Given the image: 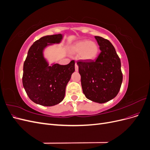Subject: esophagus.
I'll return each mask as SVG.
<instances>
[{
  "label": "esophagus",
  "instance_id": "1",
  "mask_svg": "<svg viewBox=\"0 0 150 150\" xmlns=\"http://www.w3.org/2000/svg\"><path fill=\"white\" fill-rule=\"evenodd\" d=\"M75 70L76 71H78V66L77 64V63H75Z\"/></svg>",
  "mask_w": 150,
  "mask_h": 150
}]
</instances>
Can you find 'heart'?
I'll use <instances>...</instances> for the list:
<instances>
[{
    "instance_id": "heart-1",
    "label": "heart",
    "mask_w": 150,
    "mask_h": 150,
    "mask_svg": "<svg viewBox=\"0 0 150 150\" xmlns=\"http://www.w3.org/2000/svg\"><path fill=\"white\" fill-rule=\"evenodd\" d=\"M72 52L80 54L83 60L91 61L96 57L98 48L97 45L88 40H83L76 43L71 48Z\"/></svg>"
}]
</instances>
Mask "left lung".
Instances as JSON below:
<instances>
[{"mask_svg": "<svg viewBox=\"0 0 150 150\" xmlns=\"http://www.w3.org/2000/svg\"><path fill=\"white\" fill-rule=\"evenodd\" d=\"M101 50L95 61L77 62L85 96L99 103L110 101L119 93L122 81L121 61L108 39L95 36Z\"/></svg>", "mask_w": 150, "mask_h": 150, "instance_id": "left-lung-1", "label": "left lung"}]
</instances>
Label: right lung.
I'll return each instance as SVG.
<instances>
[{
  "label": "right lung",
  "mask_w": 150,
  "mask_h": 150,
  "mask_svg": "<svg viewBox=\"0 0 150 150\" xmlns=\"http://www.w3.org/2000/svg\"><path fill=\"white\" fill-rule=\"evenodd\" d=\"M61 34L46 35L37 40L29 49L24 63L22 84L29 98L36 104L52 106L61 103L65 96L66 85L75 71V62L67 65L49 66L43 56L48 45L59 43Z\"/></svg>",
  "instance_id": "right-lung-1"
}]
</instances>
